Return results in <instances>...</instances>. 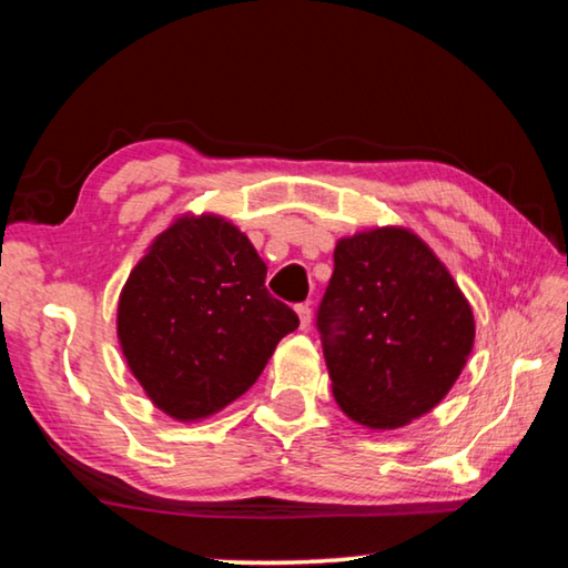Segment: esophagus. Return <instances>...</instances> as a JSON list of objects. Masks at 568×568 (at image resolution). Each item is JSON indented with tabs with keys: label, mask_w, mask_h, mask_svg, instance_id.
<instances>
[{
	"label": "esophagus",
	"mask_w": 568,
	"mask_h": 568,
	"mask_svg": "<svg viewBox=\"0 0 568 568\" xmlns=\"http://www.w3.org/2000/svg\"><path fill=\"white\" fill-rule=\"evenodd\" d=\"M295 313H297V318H301V328L305 331L307 325H311V318H313L311 307H307V305H297V307H295Z\"/></svg>",
	"instance_id": "34e87169"
}]
</instances>
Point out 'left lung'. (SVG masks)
<instances>
[{
	"label": "left lung",
	"mask_w": 568,
	"mask_h": 568,
	"mask_svg": "<svg viewBox=\"0 0 568 568\" xmlns=\"http://www.w3.org/2000/svg\"><path fill=\"white\" fill-rule=\"evenodd\" d=\"M333 398L353 423L396 430L454 388L474 351L468 297L410 227L341 237L318 311Z\"/></svg>",
	"instance_id": "8db88e82"
}]
</instances>
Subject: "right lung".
I'll return each instance as SVG.
<instances>
[{"instance_id": "1", "label": "right lung", "mask_w": 568, "mask_h": 568, "mask_svg": "<svg viewBox=\"0 0 568 568\" xmlns=\"http://www.w3.org/2000/svg\"><path fill=\"white\" fill-rule=\"evenodd\" d=\"M267 265L240 227L182 213L122 285L118 341L128 368L165 416H215L253 386L297 315L265 291Z\"/></svg>"}]
</instances>
